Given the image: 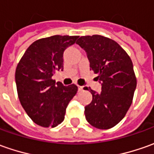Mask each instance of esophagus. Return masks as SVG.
Returning <instances> with one entry per match:
<instances>
[{
  "mask_svg": "<svg viewBox=\"0 0 154 154\" xmlns=\"http://www.w3.org/2000/svg\"><path fill=\"white\" fill-rule=\"evenodd\" d=\"M82 90H83V87H82V86H78V91H79V92H82Z\"/></svg>",
  "mask_w": 154,
  "mask_h": 154,
  "instance_id": "esophagus-1",
  "label": "esophagus"
}]
</instances>
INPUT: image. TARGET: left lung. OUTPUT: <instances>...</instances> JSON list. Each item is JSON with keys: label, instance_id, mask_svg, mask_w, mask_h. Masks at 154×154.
Wrapping results in <instances>:
<instances>
[{"label": "left lung", "instance_id": "8db88e82", "mask_svg": "<svg viewBox=\"0 0 154 154\" xmlns=\"http://www.w3.org/2000/svg\"><path fill=\"white\" fill-rule=\"evenodd\" d=\"M77 44L86 51L102 90L97 93L89 88L93 99L85 107L86 120L99 129L112 128L132 103L137 87L132 61L118 43L101 35L82 36Z\"/></svg>", "mask_w": 154, "mask_h": 154}]
</instances>
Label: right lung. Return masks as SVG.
Wrapping results in <instances>:
<instances>
[{
    "mask_svg": "<svg viewBox=\"0 0 154 154\" xmlns=\"http://www.w3.org/2000/svg\"><path fill=\"white\" fill-rule=\"evenodd\" d=\"M78 36L54 35L34 41L17 66L16 85L20 103L31 120L43 127H55L64 121L77 86H64L52 79L63 70V53Z\"/></svg>",
    "mask_w": 154,
    "mask_h": 154,
    "instance_id": "obj_1",
    "label": "right lung"
}]
</instances>
